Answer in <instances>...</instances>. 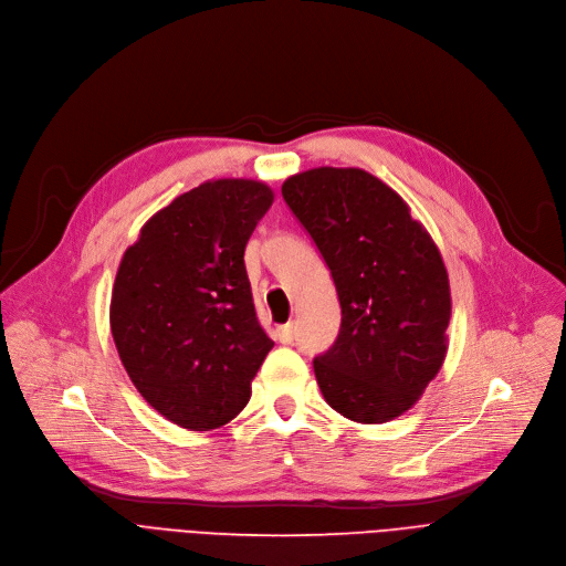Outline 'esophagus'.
<instances>
[{
	"label": "esophagus",
	"mask_w": 566,
	"mask_h": 566,
	"mask_svg": "<svg viewBox=\"0 0 566 566\" xmlns=\"http://www.w3.org/2000/svg\"><path fill=\"white\" fill-rule=\"evenodd\" d=\"M293 338H295V325L293 323H286V325L277 327V340L280 343L289 345V343H293Z\"/></svg>",
	"instance_id": "34e87169"
}]
</instances>
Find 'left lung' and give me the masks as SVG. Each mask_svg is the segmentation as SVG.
<instances>
[{
    "label": "left lung",
    "mask_w": 566,
    "mask_h": 566,
    "mask_svg": "<svg viewBox=\"0 0 566 566\" xmlns=\"http://www.w3.org/2000/svg\"><path fill=\"white\" fill-rule=\"evenodd\" d=\"M282 196L332 271L340 332L314 358L325 401L384 424L413 408L447 356L451 291L442 254L406 200L356 167H316Z\"/></svg>",
    "instance_id": "obj_1"
}]
</instances>
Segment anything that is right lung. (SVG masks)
I'll list each match as a JSON object with an SVG mask.
<instances>
[{"label":"right lung","mask_w":566,"mask_h":566,"mask_svg":"<svg viewBox=\"0 0 566 566\" xmlns=\"http://www.w3.org/2000/svg\"><path fill=\"white\" fill-rule=\"evenodd\" d=\"M273 198L262 180L202 182L153 214L119 262L111 300L119 358L139 395L182 429L234 420L273 347L243 264Z\"/></svg>","instance_id":"right-lung-1"}]
</instances>
